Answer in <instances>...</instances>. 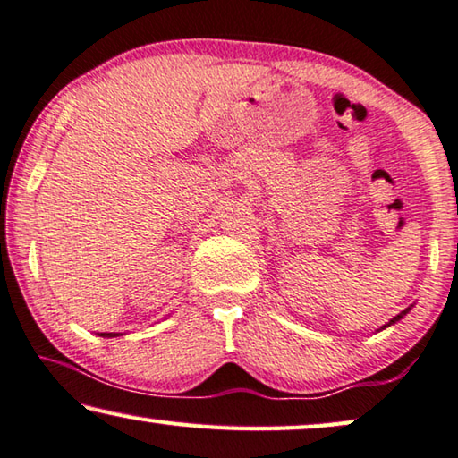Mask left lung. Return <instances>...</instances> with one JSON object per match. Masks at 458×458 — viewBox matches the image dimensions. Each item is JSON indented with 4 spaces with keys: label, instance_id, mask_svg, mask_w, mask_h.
Masks as SVG:
<instances>
[{
    "label": "left lung",
    "instance_id": "obj_1",
    "mask_svg": "<svg viewBox=\"0 0 458 458\" xmlns=\"http://www.w3.org/2000/svg\"><path fill=\"white\" fill-rule=\"evenodd\" d=\"M410 310H411V306H410V308H405L403 311H399V314H397V316H394V318H391V320H389V322H387L386 326H381V328H379V330H386V328H389V326H394V324H397L399 320H402V318H403L405 314H408V311H410ZM379 330H377V332H379Z\"/></svg>",
    "mask_w": 458,
    "mask_h": 458
}]
</instances>
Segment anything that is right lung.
Instances as JSON below:
<instances>
[{"label":"right lung","mask_w":458,"mask_h":458,"mask_svg":"<svg viewBox=\"0 0 458 458\" xmlns=\"http://www.w3.org/2000/svg\"><path fill=\"white\" fill-rule=\"evenodd\" d=\"M98 336L101 338H115V336H122L120 332H98Z\"/></svg>","instance_id":"add662e5"}]
</instances>
